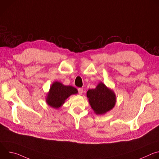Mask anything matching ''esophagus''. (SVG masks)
<instances>
[{
    "label": "esophagus",
    "mask_w": 159,
    "mask_h": 159,
    "mask_svg": "<svg viewBox=\"0 0 159 159\" xmlns=\"http://www.w3.org/2000/svg\"><path fill=\"white\" fill-rule=\"evenodd\" d=\"M78 92L79 94H82L83 93V89L82 88H79L78 89Z\"/></svg>",
    "instance_id": "34e87169"
}]
</instances>
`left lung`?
I'll return each mask as SVG.
<instances>
[{
  "label": "left lung",
  "instance_id": "obj_1",
  "mask_svg": "<svg viewBox=\"0 0 159 159\" xmlns=\"http://www.w3.org/2000/svg\"><path fill=\"white\" fill-rule=\"evenodd\" d=\"M87 97L96 115H104L114 107L116 99L115 93L100 82L95 89H89Z\"/></svg>",
  "mask_w": 159,
  "mask_h": 159
}]
</instances>
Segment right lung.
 I'll list each match as a JSON object with an SVG mask.
<instances>
[{
  "label": "right lung",
  "mask_w": 159,
  "mask_h": 159,
  "mask_svg": "<svg viewBox=\"0 0 159 159\" xmlns=\"http://www.w3.org/2000/svg\"><path fill=\"white\" fill-rule=\"evenodd\" d=\"M77 93L76 88L70 85H64L59 82H55L50 87L47 94V103L53 108H59L70 96Z\"/></svg>",
  "instance_id": "add662e5"
}]
</instances>
